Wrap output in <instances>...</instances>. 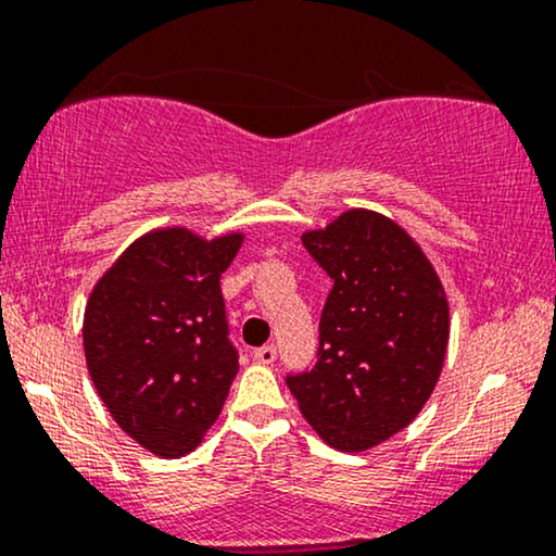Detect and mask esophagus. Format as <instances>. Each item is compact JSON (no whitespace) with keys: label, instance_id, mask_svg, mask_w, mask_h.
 <instances>
[{"label":"esophagus","instance_id":"1","mask_svg":"<svg viewBox=\"0 0 556 556\" xmlns=\"http://www.w3.org/2000/svg\"><path fill=\"white\" fill-rule=\"evenodd\" d=\"M276 356H278V352H276V346H273V344H265V346L255 349V352H253V359L257 364H273V362H276Z\"/></svg>","mask_w":556,"mask_h":556}]
</instances>
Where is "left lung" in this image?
<instances>
[{"instance_id":"left-lung-1","label":"left lung","mask_w":556,"mask_h":556,"mask_svg":"<svg viewBox=\"0 0 556 556\" xmlns=\"http://www.w3.org/2000/svg\"><path fill=\"white\" fill-rule=\"evenodd\" d=\"M303 245L333 288L318 324V359L286 379L324 443L369 451L407 428L443 371L451 308L435 268L405 227L346 210Z\"/></svg>"}]
</instances>
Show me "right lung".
<instances>
[{
  "label": "right lung",
  "instance_id": "obj_1",
  "mask_svg": "<svg viewBox=\"0 0 556 556\" xmlns=\"http://www.w3.org/2000/svg\"><path fill=\"white\" fill-rule=\"evenodd\" d=\"M242 232L202 238L159 227L98 278L83 349L98 397L118 428L159 458H181L223 413L238 375L219 276Z\"/></svg>",
  "mask_w": 556,
  "mask_h": 556
}]
</instances>
